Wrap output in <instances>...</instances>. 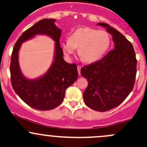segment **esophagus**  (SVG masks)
Instances as JSON below:
<instances>
[{"instance_id":"esophagus-1","label":"esophagus","mask_w":147,"mask_h":147,"mask_svg":"<svg viewBox=\"0 0 147 147\" xmlns=\"http://www.w3.org/2000/svg\"><path fill=\"white\" fill-rule=\"evenodd\" d=\"M81 68H82L81 66H80V65L78 66V74H79V75H80V70H81Z\"/></svg>"}]
</instances>
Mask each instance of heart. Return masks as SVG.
Returning a JSON list of instances; mask_svg holds the SVG:
<instances>
[{
    "mask_svg": "<svg viewBox=\"0 0 147 147\" xmlns=\"http://www.w3.org/2000/svg\"><path fill=\"white\" fill-rule=\"evenodd\" d=\"M110 45V36L105 31L84 27L72 32L69 40L61 43L63 53L70 58L78 49L80 58L85 63L98 61L106 53Z\"/></svg>",
    "mask_w": 147,
    "mask_h": 147,
    "instance_id": "heart-1",
    "label": "heart"
}]
</instances>
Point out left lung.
<instances>
[{"instance_id":"1","label":"left lung","mask_w":147,"mask_h":147,"mask_svg":"<svg viewBox=\"0 0 147 147\" xmlns=\"http://www.w3.org/2000/svg\"><path fill=\"white\" fill-rule=\"evenodd\" d=\"M97 25L112 35L115 45L101 60L81 68L82 76L88 81L83 98L89 108L105 112L119 106L132 92L137 60L133 46L120 32L106 23Z\"/></svg>"}]
</instances>
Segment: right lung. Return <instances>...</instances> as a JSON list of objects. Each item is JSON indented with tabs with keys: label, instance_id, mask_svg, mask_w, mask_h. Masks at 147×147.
<instances>
[{
	"label": "right lung",
	"instance_id": "add662e5",
	"mask_svg": "<svg viewBox=\"0 0 147 147\" xmlns=\"http://www.w3.org/2000/svg\"><path fill=\"white\" fill-rule=\"evenodd\" d=\"M56 20L43 19L23 32L14 46L10 71L11 83L15 93L24 103L40 111L58 107L63 101L65 90L78 78L76 64H69L63 59L60 45L62 30L55 24ZM36 35H46L55 41L54 61L45 74L36 79L25 78L19 63V51L22 42Z\"/></svg>",
	"mask_w": 147,
	"mask_h": 147
}]
</instances>
